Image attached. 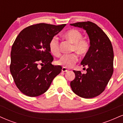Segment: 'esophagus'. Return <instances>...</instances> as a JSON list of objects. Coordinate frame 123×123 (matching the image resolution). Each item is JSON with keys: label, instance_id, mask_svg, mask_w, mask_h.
I'll use <instances>...</instances> for the list:
<instances>
[{"label": "esophagus", "instance_id": "obj_1", "mask_svg": "<svg viewBox=\"0 0 123 123\" xmlns=\"http://www.w3.org/2000/svg\"><path fill=\"white\" fill-rule=\"evenodd\" d=\"M68 69H66V68H64V67H62V72H67L68 71Z\"/></svg>", "mask_w": 123, "mask_h": 123}]
</instances>
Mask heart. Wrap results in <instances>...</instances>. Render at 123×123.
<instances>
[{
    "label": "heart",
    "mask_w": 123,
    "mask_h": 123,
    "mask_svg": "<svg viewBox=\"0 0 123 123\" xmlns=\"http://www.w3.org/2000/svg\"><path fill=\"white\" fill-rule=\"evenodd\" d=\"M63 37L73 43L72 51H75L80 55H84L88 52L90 48V43L88 39L83 37V34L80 31L72 29L66 31L63 34ZM49 49L52 54L55 57L61 55L58 39L54 36L51 39L49 43ZM78 55L76 53L65 54L57 61V64L62 65L64 68L73 67L78 61Z\"/></svg>",
    "instance_id": "obj_1"
}]
</instances>
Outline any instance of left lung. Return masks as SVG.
I'll return each instance as SVG.
<instances>
[{
    "label": "left lung",
    "mask_w": 123,
    "mask_h": 123,
    "mask_svg": "<svg viewBox=\"0 0 123 123\" xmlns=\"http://www.w3.org/2000/svg\"><path fill=\"white\" fill-rule=\"evenodd\" d=\"M70 25L86 30L90 40V50L81 62L83 66H88L87 73L73 70L75 79L70 82V87L73 92L81 98H94L105 90L113 73L112 45L105 32L92 22H76Z\"/></svg>",
    "instance_id": "8db88e82"
}]
</instances>
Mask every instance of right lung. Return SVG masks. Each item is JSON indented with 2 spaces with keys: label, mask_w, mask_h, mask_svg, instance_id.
Returning <instances> with one entry per match:
<instances>
[{
  "label": "right lung",
  "mask_w": 123,
  "mask_h": 123,
  "mask_svg": "<svg viewBox=\"0 0 123 123\" xmlns=\"http://www.w3.org/2000/svg\"><path fill=\"white\" fill-rule=\"evenodd\" d=\"M65 25H32L24 29L15 39L10 69L15 85L25 95L35 97L44 94L61 72L60 65L51 64L54 58L49 43Z\"/></svg>",
  "instance_id": "1"
}]
</instances>
